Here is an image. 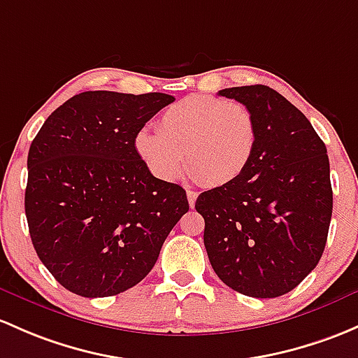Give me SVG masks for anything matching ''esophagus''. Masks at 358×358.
Here are the masks:
<instances>
[{"label":"esophagus","mask_w":358,"mask_h":358,"mask_svg":"<svg viewBox=\"0 0 358 358\" xmlns=\"http://www.w3.org/2000/svg\"><path fill=\"white\" fill-rule=\"evenodd\" d=\"M187 199H189V206H190V208H194V206H195V199H197V192L187 190Z\"/></svg>","instance_id":"obj_1"}]
</instances>
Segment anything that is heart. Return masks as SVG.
Returning a JSON list of instances; mask_svg holds the SVG:
<instances>
[{
  "label": "heart",
  "instance_id": "1",
  "mask_svg": "<svg viewBox=\"0 0 358 358\" xmlns=\"http://www.w3.org/2000/svg\"><path fill=\"white\" fill-rule=\"evenodd\" d=\"M257 145L254 113L238 101L190 96L164 110L157 131L141 130L135 152L161 182L178 178L183 166L206 185H227L245 171Z\"/></svg>",
  "mask_w": 358,
  "mask_h": 358
}]
</instances>
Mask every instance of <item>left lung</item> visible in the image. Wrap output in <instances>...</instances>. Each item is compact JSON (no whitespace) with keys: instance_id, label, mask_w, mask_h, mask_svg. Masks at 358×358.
Listing matches in <instances>:
<instances>
[{"instance_id":"1","label":"left lung","mask_w":358,"mask_h":358,"mask_svg":"<svg viewBox=\"0 0 358 358\" xmlns=\"http://www.w3.org/2000/svg\"><path fill=\"white\" fill-rule=\"evenodd\" d=\"M217 94L250 108L257 145L238 178L197 197L204 245L224 285L274 299L300 285L324 252L333 213L328 150L306 115L268 85Z\"/></svg>"}]
</instances>
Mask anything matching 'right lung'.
Segmentation results:
<instances>
[{
	"instance_id": "add662e5",
	"label": "right lung",
	"mask_w": 358,
	"mask_h": 358,
	"mask_svg": "<svg viewBox=\"0 0 358 358\" xmlns=\"http://www.w3.org/2000/svg\"><path fill=\"white\" fill-rule=\"evenodd\" d=\"M173 101L163 92L87 90L52 111L30 144V238L71 293L111 296L141 283L189 210L185 190L152 176L134 148Z\"/></svg>"
}]
</instances>
